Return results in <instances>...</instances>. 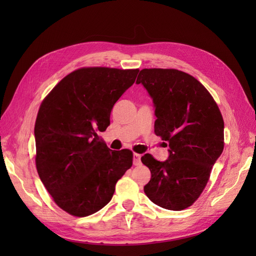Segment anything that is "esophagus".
<instances>
[{
  "instance_id": "obj_1",
  "label": "esophagus",
  "mask_w": 256,
  "mask_h": 256,
  "mask_svg": "<svg viewBox=\"0 0 256 256\" xmlns=\"http://www.w3.org/2000/svg\"><path fill=\"white\" fill-rule=\"evenodd\" d=\"M141 164V154H134V164L138 166Z\"/></svg>"
}]
</instances>
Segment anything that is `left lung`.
<instances>
[{
	"label": "left lung",
	"mask_w": 256,
	"mask_h": 256,
	"mask_svg": "<svg viewBox=\"0 0 256 256\" xmlns=\"http://www.w3.org/2000/svg\"><path fill=\"white\" fill-rule=\"evenodd\" d=\"M140 83L154 106V134L170 147L164 162L150 154L141 158L152 173L144 192L162 208L182 210L203 192L223 152L222 115L204 85L184 72L145 68L138 76Z\"/></svg>",
	"instance_id": "8db88e82"
}]
</instances>
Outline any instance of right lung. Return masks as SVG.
Returning <instances> with one entry per match:
<instances>
[{
  "label": "right lung",
  "mask_w": 256,
  "mask_h": 256,
  "mask_svg": "<svg viewBox=\"0 0 256 256\" xmlns=\"http://www.w3.org/2000/svg\"><path fill=\"white\" fill-rule=\"evenodd\" d=\"M138 69L84 67L62 79L44 99L34 134L36 168L56 204L86 216L110 202L132 166V152L111 150L97 132L110 125L120 97Z\"/></svg>",
  "instance_id": "obj_1"
}]
</instances>
